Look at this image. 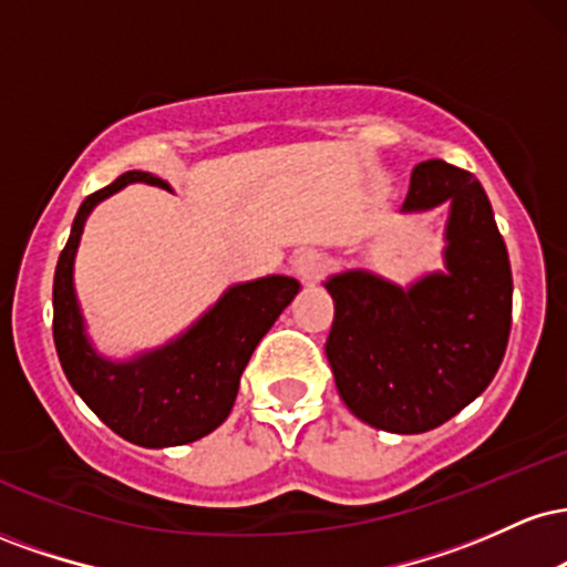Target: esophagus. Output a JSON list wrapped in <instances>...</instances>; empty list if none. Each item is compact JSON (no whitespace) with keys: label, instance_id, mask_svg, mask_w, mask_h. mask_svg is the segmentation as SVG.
<instances>
[{"label":"esophagus","instance_id":"esophagus-1","mask_svg":"<svg viewBox=\"0 0 567 567\" xmlns=\"http://www.w3.org/2000/svg\"><path fill=\"white\" fill-rule=\"evenodd\" d=\"M292 266H296L298 275L311 282V279L322 277L324 266H328V258H324L320 250H303V252H298L296 258H292Z\"/></svg>","mask_w":567,"mask_h":567}]
</instances>
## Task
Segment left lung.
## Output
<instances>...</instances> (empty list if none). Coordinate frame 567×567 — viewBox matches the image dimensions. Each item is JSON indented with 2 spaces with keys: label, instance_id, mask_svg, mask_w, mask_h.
Segmentation results:
<instances>
[{
  "label": "left lung",
  "instance_id": "obj_1",
  "mask_svg": "<svg viewBox=\"0 0 567 567\" xmlns=\"http://www.w3.org/2000/svg\"><path fill=\"white\" fill-rule=\"evenodd\" d=\"M442 202H451L447 275H429L410 290L365 271L324 282L336 306L324 351L338 394L383 432L445 424L485 392L509 343V252L485 188L442 159L415 165L402 210Z\"/></svg>",
  "mask_w": 567,
  "mask_h": 567
}]
</instances>
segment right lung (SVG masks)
<instances>
[{
	"instance_id": "1",
	"label": "right lung",
	"mask_w": 567,
	"mask_h": 567,
	"mask_svg": "<svg viewBox=\"0 0 567 567\" xmlns=\"http://www.w3.org/2000/svg\"><path fill=\"white\" fill-rule=\"evenodd\" d=\"M135 181L167 188L157 175L130 171L90 194L76 210L55 266L53 338L69 383L112 432L143 447L186 445L210 434L231 413L247 360L296 298L298 282L292 277H264L234 285L186 336L165 349L122 365L97 357L84 338L71 266L87 213Z\"/></svg>"
}]
</instances>
